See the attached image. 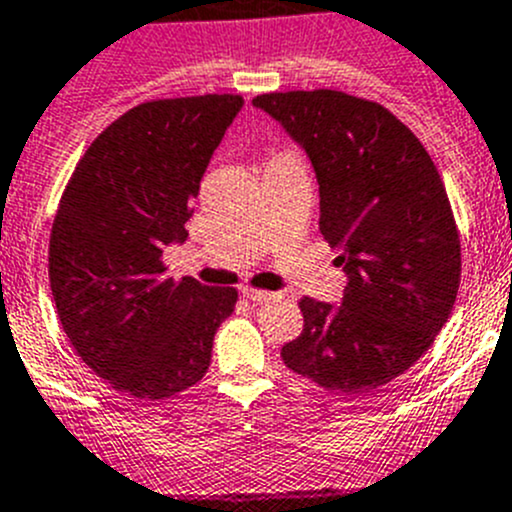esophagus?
<instances>
[{
	"label": "esophagus",
	"mask_w": 512,
	"mask_h": 512,
	"mask_svg": "<svg viewBox=\"0 0 512 512\" xmlns=\"http://www.w3.org/2000/svg\"><path fill=\"white\" fill-rule=\"evenodd\" d=\"M241 294L246 296L248 301H256V304H261V301H269L274 299L276 294H271V291H261V289H251V286H243Z\"/></svg>",
	"instance_id": "obj_1"
}]
</instances>
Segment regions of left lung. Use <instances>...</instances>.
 <instances>
[{
	"label": "left lung",
	"instance_id": "1",
	"mask_svg": "<svg viewBox=\"0 0 512 512\" xmlns=\"http://www.w3.org/2000/svg\"><path fill=\"white\" fill-rule=\"evenodd\" d=\"M309 155L319 231L347 274L342 306L304 296L284 344L291 372L347 394L374 392L435 342L460 286V236L425 145L379 102L339 90L253 97Z\"/></svg>",
	"mask_w": 512,
	"mask_h": 512
}]
</instances>
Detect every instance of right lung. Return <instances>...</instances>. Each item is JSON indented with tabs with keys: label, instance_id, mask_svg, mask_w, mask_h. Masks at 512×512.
Instances as JSON below:
<instances>
[{
	"label": "right lung",
	"instance_id": "obj_1",
	"mask_svg": "<svg viewBox=\"0 0 512 512\" xmlns=\"http://www.w3.org/2000/svg\"><path fill=\"white\" fill-rule=\"evenodd\" d=\"M241 95L153 100L107 125L77 163L50 236V286L67 339L118 392L155 402L201 382L238 291L165 279L201 178Z\"/></svg>",
	"mask_w": 512,
	"mask_h": 512
}]
</instances>
